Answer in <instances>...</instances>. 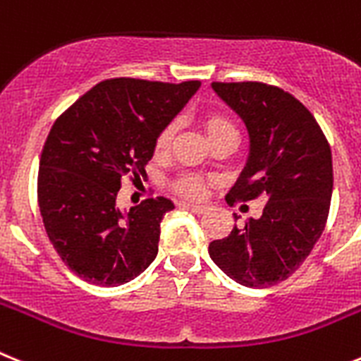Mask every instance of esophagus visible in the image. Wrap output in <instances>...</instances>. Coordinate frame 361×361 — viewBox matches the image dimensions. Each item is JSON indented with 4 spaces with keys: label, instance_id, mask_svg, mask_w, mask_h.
<instances>
[{
    "label": "esophagus",
    "instance_id": "obj_1",
    "mask_svg": "<svg viewBox=\"0 0 361 361\" xmlns=\"http://www.w3.org/2000/svg\"><path fill=\"white\" fill-rule=\"evenodd\" d=\"M183 208H188V210H192L193 214H204L208 208L206 204H197V202H183Z\"/></svg>",
    "mask_w": 361,
    "mask_h": 361
}]
</instances>
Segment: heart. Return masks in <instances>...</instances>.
<instances>
[{
	"label": "heart",
	"instance_id": "b5f03b06",
	"mask_svg": "<svg viewBox=\"0 0 361 361\" xmlns=\"http://www.w3.org/2000/svg\"><path fill=\"white\" fill-rule=\"evenodd\" d=\"M173 131H175L173 124L166 126V128L160 131L155 142L157 149L159 151L168 149V146L171 144V138H173ZM206 131H208L210 140L212 138L219 137V135L237 133L232 122L221 115H212L206 118ZM175 188H177V192L183 193V195L199 197L202 193V190H204V184H202V178L195 177V175H184V177H180L177 183H175Z\"/></svg>",
	"mask_w": 361,
	"mask_h": 361
}]
</instances>
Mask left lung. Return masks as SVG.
<instances>
[{"mask_svg":"<svg viewBox=\"0 0 361 361\" xmlns=\"http://www.w3.org/2000/svg\"><path fill=\"white\" fill-rule=\"evenodd\" d=\"M212 87L250 135V155L226 201L263 197L267 204L259 219L233 226L208 252L233 281L267 288L300 269L325 230L334 183L331 146L290 92L261 82H214Z\"/></svg>","mask_w":361,"mask_h":361,"instance_id":"1","label":"left lung"}]
</instances>
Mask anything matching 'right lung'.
Segmentation results:
<instances>
[{
	"mask_svg": "<svg viewBox=\"0 0 361 361\" xmlns=\"http://www.w3.org/2000/svg\"><path fill=\"white\" fill-rule=\"evenodd\" d=\"M199 87V80H104L49 131L39 159V214L54 250L84 281L124 285L157 257L160 221L173 202L155 197L122 214L116 195L122 178L146 173L159 133Z\"/></svg>",
	"mask_w": 361,
	"mask_h": 361,
	"instance_id": "obj_1",
	"label": "right lung"
}]
</instances>
